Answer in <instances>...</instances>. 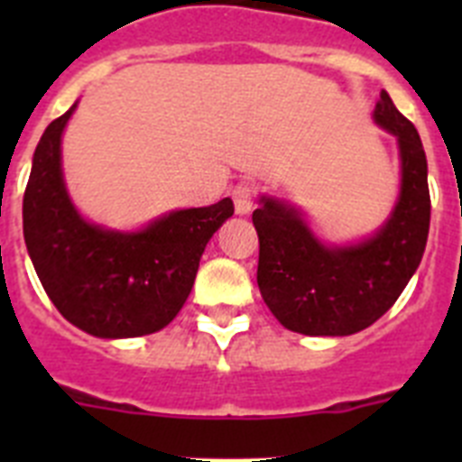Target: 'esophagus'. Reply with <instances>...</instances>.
Masks as SVG:
<instances>
[{
    "instance_id": "esophagus-1",
    "label": "esophagus",
    "mask_w": 462,
    "mask_h": 462,
    "mask_svg": "<svg viewBox=\"0 0 462 462\" xmlns=\"http://www.w3.org/2000/svg\"><path fill=\"white\" fill-rule=\"evenodd\" d=\"M234 206H236V215H250L252 210V196H254V189H252V185H247V182H243V185H238L234 189Z\"/></svg>"
}]
</instances>
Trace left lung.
Masks as SVG:
<instances>
[{"mask_svg":"<svg viewBox=\"0 0 462 462\" xmlns=\"http://www.w3.org/2000/svg\"><path fill=\"white\" fill-rule=\"evenodd\" d=\"M373 117L393 134L400 157L398 201L373 236L328 245L300 208L266 194L252 215L259 234V291L275 319L293 333L337 337L368 328L398 300L421 263L430 228L421 138L383 89Z\"/></svg>","mask_w":462,"mask_h":462,"instance_id":"obj_1","label":"left lung"}]
</instances>
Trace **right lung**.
<instances>
[{
	"label": "right lung",
	"mask_w": 462,
	"mask_h": 462,
	"mask_svg": "<svg viewBox=\"0 0 462 462\" xmlns=\"http://www.w3.org/2000/svg\"><path fill=\"white\" fill-rule=\"evenodd\" d=\"M76 106L48 125L34 150L23 199L24 245L64 319L106 340L150 336L182 310L208 240L234 215V201L171 210L138 231L85 219L62 171V134Z\"/></svg>",
	"instance_id": "add662e5"
}]
</instances>
